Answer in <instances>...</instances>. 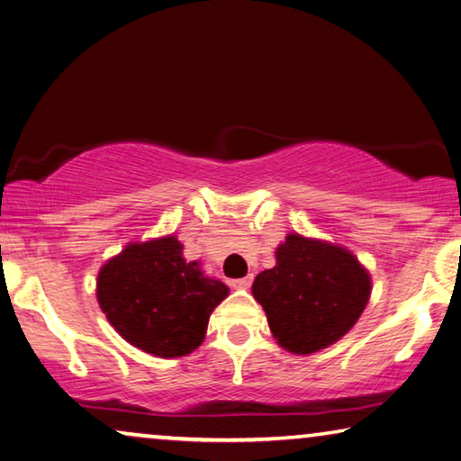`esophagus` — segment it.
I'll return each mask as SVG.
<instances>
[{"instance_id":"obj_1","label":"esophagus","mask_w":461,"mask_h":461,"mask_svg":"<svg viewBox=\"0 0 461 461\" xmlns=\"http://www.w3.org/2000/svg\"><path fill=\"white\" fill-rule=\"evenodd\" d=\"M251 282H253V276L249 274V276H245V278H239V280H232V286L235 288H249L251 286Z\"/></svg>"}]
</instances>
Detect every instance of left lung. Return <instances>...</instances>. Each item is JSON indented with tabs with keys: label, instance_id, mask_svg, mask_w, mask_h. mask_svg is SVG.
I'll list each match as a JSON object with an SVG mask.
<instances>
[{
	"label": "left lung",
	"instance_id": "obj_1",
	"mask_svg": "<svg viewBox=\"0 0 461 461\" xmlns=\"http://www.w3.org/2000/svg\"><path fill=\"white\" fill-rule=\"evenodd\" d=\"M371 288L369 270L346 247L288 232L276 247V266L255 276L251 293L282 348L313 354L348 334Z\"/></svg>",
	"mask_w": 461,
	"mask_h": 461
}]
</instances>
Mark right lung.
<instances>
[{
    "label": "right lung",
    "instance_id": "right-lung-1",
    "mask_svg": "<svg viewBox=\"0 0 461 461\" xmlns=\"http://www.w3.org/2000/svg\"><path fill=\"white\" fill-rule=\"evenodd\" d=\"M229 286L183 258L175 235L131 240L98 270L96 301L136 348L158 358L187 357L203 342L212 311Z\"/></svg>",
    "mask_w": 461,
    "mask_h": 461
}]
</instances>
